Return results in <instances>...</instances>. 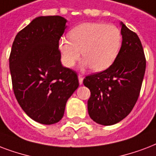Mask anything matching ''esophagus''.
<instances>
[{"label":"esophagus","mask_w":156,"mask_h":156,"mask_svg":"<svg viewBox=\"0 0 156 156\" xmlns=\"http://www.w3.org/2000/svg\"><path fill=\"white\" fill-rule=\"evenodd\" d=\"M78 79H79L80 84H83V79H84V78H83V76H82L81 75H79V76H78Z\"/></svg>","instance_id":"obj_1"}]
</instances>
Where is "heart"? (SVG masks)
Returning <instances> with one entry per match:
<instances>
[{
  "label": "heart",
  "mask_w": 156,
  "mask_h": 156,
  "mask_svg": "<svg viewBox=\"0 0 156 156\" xmlns=\"http://www.w3.org/2000/svg\"><path fill=\"white\" fill-rule=\"evenodd\" d=\"M121 43V32L116 26L89 22L71 30L69 38H61L58 48L62 62L66 67H73L80 58L81 52L84 67L102 72L114 62Z\"/></svg>",
  "instance_id": "1"
}]
</instances>
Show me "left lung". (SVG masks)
<instances>
[{
	"label": "left lung",
	"mask_w": 156,
	"mask_h": 156,
	"mask_svg": "<svg viewBox=\"0 0 156 156\" xmlns=\"http://www.w3.org/2000/svg\"><path fill=\"white\" fill-rule=\"evenodd\" d=\"M122 44L107 69L84 79L91 93L88 112L94 121L112 125L129 114L139 97L146 71L142 43L135 32L120 22Z\"/></svg>",
	"instance_id": "left-lung-1"
}]
</instances>
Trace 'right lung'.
Masks as SVG:
<instances>
[{"instance_id":"right-lung-1","label":"right lung","mask_w":156,"mask_h":156,"mask_svg":"<svg viewBox=\"0 0 156 156\" xmlns=\"http://www.w3.org/2000/svg\"><path fill=\"white\" fill-rule=\"evenodd\" d=\"M67 22L61 16L37 17L12 45L9 70L15 98L31 119L43 124L62 118L67 100L79 86L76 72L61 63L58 42Z\"/></svg>"}]
</instances>
